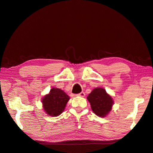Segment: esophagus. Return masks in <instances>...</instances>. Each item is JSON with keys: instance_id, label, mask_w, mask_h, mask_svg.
Returning <instances> with one entry per match:
<instances>
[{"instance_id": "1", "label": "esophagus", "mask_w": 153, "mask_h": 153, "mask_svg": "<svg viewBox=\"0 0 153 153\" xmlns=\"http://www.w3.org/2000/svg\"><path fill=\"white\" fill-rule=\"evenodd\" d=\"M76 96H80V97H84L85 96V94L84 92H80V93L76 94Z\"/></svg>"}]
</instances>
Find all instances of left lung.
Segmentation results:
<instances>
[{"mask_svg": "<svg viewBox=\"0 0 153 153\" xmlns=\"http://www.w3.org/2000/svg\"><path fill=\"white\" fill-rule=\"evenodd\" d=\"M87 98L92 112L100 117H106L112 110L114 103L112 97L101 87L94 88Z\"/></svg>", "mask_w": 153, "mask_h": 153, "instance_id": "8db88e82", "label": "left lung"}]
</instances>
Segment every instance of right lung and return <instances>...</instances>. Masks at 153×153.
Masks as SVG:
<instances>
[{"label": "right lung", "mask_w": 153, "mask_h": 153, "mask_svg": "<svg viewBox=\"0 0 153 153\" xmlns=\"http://www.w3.org/2000/svg\"><path fill=\"white\" fill-rule=\"evenodd\" d=\"M69 99V96L64 91L53 87L48 94L43 97L41 103L46 114L50 116L57 117L64 112Z\"/></svg>", "instance_id": "1"}]
</instances>
